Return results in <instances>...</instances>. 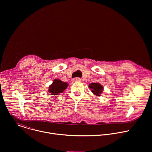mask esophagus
Returning a JSON list of instances; mask_svg holds the SVG:
<instances>
[{
	"label": "esophagus",
	"instance_id": "esophagus-1",
	"mask_svg": "<svg viewBox=\"0 0 152 152\" xmlns=\"http://www.w3.org/2000/svg\"><path fill=\"white\" fill-rule=\"evenodd\" d=\"M73 82H81L82 81V79L79 78V77H76V78H75V79H73Z\"/></svg>",
	"mask_w": 152,
	"mask_h": 152
}]
</instances>
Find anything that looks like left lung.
<instances>
[{
    "label": "left lung",
    "mask_w": 152,
    "mask_h": 152,
    "mask_svg": "<svg viewBox=\"0 0 152 152\" xmlns=\"http://www.w3.org/2000/svg\"><path fill=\"white\" fill-rule=\"evenodd\" d=\"M89 88L91 89V92L96 96H99L104 90L103 86L98 82L91 83L89 85Z\"/></svg>",
    "instance_id": "left-lung-1"
}]
</instances>
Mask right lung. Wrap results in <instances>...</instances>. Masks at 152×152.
<instances>
[{"instance_id": "add662e5", "label": "right lung", "mask_w": 152, "mask_h": 152, "mask_svg": "<svg viewBox=\"0 0 152 152\" xmlns=\"http://www.w3.org/2000/svg\"><path fill=\"white\" fill-rule=\"evenodd\" d=\"M69 86L67 82H64L60 79H56L51 85L49 86L48 92L52 95H58L62 93Z\"/></svg>"}]
</instances>
